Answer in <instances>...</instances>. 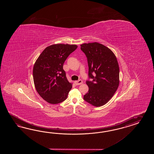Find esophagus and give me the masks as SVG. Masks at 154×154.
Wrapping results in <instances>:
<instances>
[{
    "label": "esophagus",
    "instance_id": "1",
    "mask_svg": "<svg viewBox=\"0 0 154 154\" xmlns=\"http://www.w3.org/2000/svg\"><path fill=\"white\" fill-rule=\"evenodd\" d=\"M75 85H79L82 84V81L81 79H79V81H75Z\"/></svg>",
    "mask_w": 154,
    "mask_h": 154
}]
</instances>
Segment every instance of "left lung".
Instances as JSON below:
<instances>
[{"label":"left lung","mask_w":154,"mask_h":154,"mask_svg":"<svg viewBox=\"0 0 154 154\" xmlns=\"http://www.w3.org/2000/svg\"><path fill=\"white\" fill-rule=\"evenodd\" d=\"M81 50L88 59V93L84 99L95 107L104 105L115 93L119 85V66L116 57L108 47L97 42L84 43Z\"/></svg>","instance_id":"8db88e82"}]
</instances>
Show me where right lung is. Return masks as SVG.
Here are the masks:
<instances>
[{"label": "right lung", "instance_id": "add662e5", "mask_svg": "<svg viewBox=\"0 0 154 154\" xmlns=\"http://www.w3.org/2000/svg\"><path fill=\"white\" fill-rule=\"evenodd\" d=\"M77 48L75 45L56 44L46 47L35 61L33 75L35 88L47 102L64 101L72 88L63 69L66 58Z\"/></svg>", "mask_w": 154, "mask_h": 154}]
</instances>
